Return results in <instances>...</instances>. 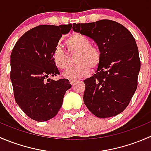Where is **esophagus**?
<instances>
[{"label": "esophagus", "mask_w": 151, "mask_h": 151, "mask_svg": "<svg viewBox=\"0 0 151 151\" xmlns=\"http://www.w3.org/2000/svg\"><path fill=\"white\" fill-rule=\"evenodd\" d=\"M69 82H70V83H71V85H74V83H75L76 82H77V80H70Z\"/></svg>", "instance_id": "esophagus-1"}]
</instances>
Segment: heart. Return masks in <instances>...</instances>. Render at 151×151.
Masks as SVG:
<instances>
[{
	"instance_id": "b5f03b06",
	"label": "heart",
	"mask_w": 151,
	"mask_h": 151,
	"mask_svg": "<svg viewBox=\"0 0 151 151\" xmlns=\"http://www.w3.org/2000/svg\"><path fill=\"white\" fill-rule=\"evenodd\" d=\"M66 45L69 52H77L74 66L69 67L63 76L67 79L82 78L89 74L91 68L96 69L100 64L101 55L96 47L91 45L88 37L81 33H74L68 38ZM52 58L59 69L67 68L69 58L67 53L62 47H56L52 54Z\"/></svg>"
}]
</instances>
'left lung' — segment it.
Segmentation results:
<instances>
[{
  "label": "left lung",
  "instance_id": "obj_1",
  "mask_svg": "<svg viewBox=\"0 0 151 151\" xmlns=\"http://www.w3.org/2000/svg\"><path fill=\"white\" fill-rule=\"evenodd\" d=\"M72 29L92 39L101 55L96 73L84 80L85 104L98 118L118 115L137 88L140 60L134 38L123 25L109 19L74 23Z\"/></svg>",
  "mask_w": 151,
  "mask_h": 151
}]
</instances>
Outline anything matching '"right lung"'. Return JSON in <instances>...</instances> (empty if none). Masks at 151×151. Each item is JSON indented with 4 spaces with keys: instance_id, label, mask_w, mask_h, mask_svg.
Returning a JSON list of instances; mask_svg holds the SVG:
<instances>
[{
    "instance_id": "add662e5",
    "label": "right lung",
    "mask_w": 151,
    "mask_h": 151,
    "mask_svg": "<svg viewBox=\"0 0 151 151\" xmlns=\"http://www.w3.org/2000/svg\"><path fill=\"white\" fill-rule=\"evenodd\" d=\"M71 24L42 25L30 29L17 42L11 54L10 78L17 104L34 121L54 118L71 85L67 79L50 80L59 74L52 54Z\"/></svg>"
}]
</instances>
